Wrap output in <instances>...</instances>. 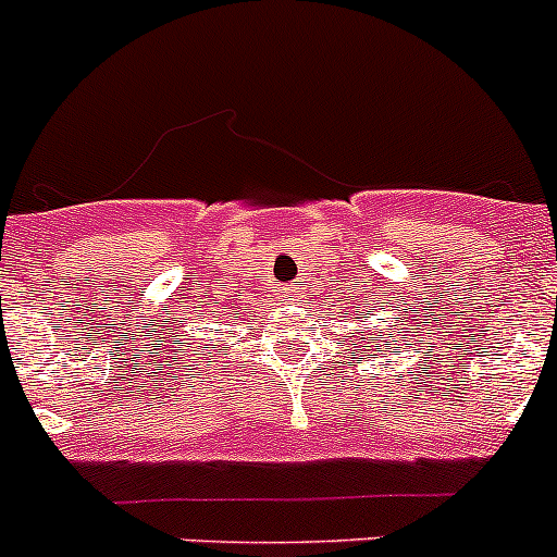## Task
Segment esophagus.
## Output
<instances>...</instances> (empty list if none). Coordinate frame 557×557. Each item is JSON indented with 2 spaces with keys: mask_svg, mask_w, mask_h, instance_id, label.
<instances>
[{
  "mask_svg": "<svg viewBox=\"0 0 557 557\" xmlns=\"http://www.w3.org/2000/svg\"><path fill=\"white\" fill-rule=\"evenodd\" d=\"M283 299L285 301H299V290H296V288H283Z\"/></svg>",
  "mask_w": 557,
  "mask_h": 557,
  "instance_id": "esophagus-1",
  "label": "esophagus"
}]
</instances>
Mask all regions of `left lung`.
<instances>
[{"instance_id": "left-lung-1", "label": "left lung", "mask_w": 557, "mask_h": 557, "mask_svg": "<svg viewBox=\"0 0 557 557\" xmlns=\"http://www.w3.org/2000/svg\"><path fill=\"white\" fill-rule=\"evenodd\" d=\"M377 337H381V339H377V343H383V332H377ZM361 339H364V337H361ZM403 339H405V334H403ZM392 343L397 345V339H392ZM361 348H367V345H361ZM375 348H377V345H375Z\"/></svg>"}]
</instances>
